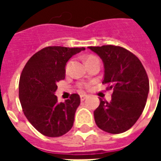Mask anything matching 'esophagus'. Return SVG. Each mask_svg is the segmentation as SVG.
<instances>
[{
  "instance_id": "34e87169",
  "label": "esophagus",
  "mask_w": 161,
  "mask_h": 161,
  "mask_svg": "<svg viewBox=\"0 0 161 161\" xmlns=\"http://www.w3.org/2000/svg\"><path fill=\"white\" fill-rule=\"evenodd\" d=\"M86 97H87V95H85V94L80 95V99H81V101H84V100L86 99Z\"/></svg>"
}]
</instances>
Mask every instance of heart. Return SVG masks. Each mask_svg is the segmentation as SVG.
Instances as JSON below:
<instances>
[{"label":"heart","instance_id":"obj_1","mask_svg":"<svg viewBox=\"0 0 161 161\" xmlns=\"http://www.w3.org/2000/svg\"><path fill=\"white\" fill-rule=\"evenodd\" d=\"M96 58V57H88L87 58H86V62H87V61H89V60H91V59H92V58Z\"/></svg>","mask_w":161,"mask_h":161}]
</instances>
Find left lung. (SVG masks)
Masks as SVG:
<instances>
[{"instance_id":"left-lung-1","label":"left lung","mask_w":161,"mask_h":161,"mask_svg":"<svg viewBox=\"0 0 161 161\" xmlns=\"http://www.w3.org/2000/svg\"><path fill=\"white\" fill-rule=\"evenodd\" d=\"M103 60V84H110L111 101H103L94 111L96 124L110 134L127 131L137 121L145 108L149 81L142 62L121 46H89Z\"/></svg>"}]
</instances>
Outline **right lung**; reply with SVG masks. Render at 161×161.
I'll use <instances>...</instances> for the list:
<instances>
[{"instance_id":"1","label":"right lung","mask_w":161,"mask_h":161,"mask_svg":"<svg viewBox=\"0 0 161 161\" xmlns=\"http://www.w3.org/2000/svg\"><path fill=\"white\" fill-rule=\"evenodd\" d=\"M84 47L48 46L36 53L22 70L19 97L30 123L42 135L59 137L72 128L75 113L80 104L78 94L58 103L57 83L65 77V66L71 57Z\"/></svg>"}]
</instances>
